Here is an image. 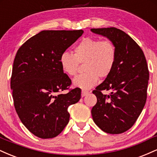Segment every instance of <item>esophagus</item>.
I'll list each match as a JSON object with an SVG mask.
<instances>
[{"mask_svg":"<svg viewBox=\"0 0 157 157\" xmlns=\"http://www.w3.org/2000/svg\"><path fill=\"white\" fill-rule=\"evenodd\" d=\"M89 94V91H82V94H81V96L82 97H84L85 96H86V95Z\"/></svg>","mask_w":157,"mask_h":157,"instance_id":"34e87169","label":"esophagus"}]
</instances>
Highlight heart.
<instances>
[{"mask_svg": "<svg viewBox=\"0 0 157 157\" xmlns=\"http://www.w3.org/2000/svg\"><path fill=\"white\" fill-rule=\"evenodd\" d=\"M63 71L68 76L77 74L79 63H84L83 75H78L72 81L75 87L89 90L96 86L99 77L105 78L111 74L116 61V48L110 40L86 37L74 48V55L64 52L60 57Z\"/></svg>", "mask_w": 157, "mask_h": 157, "instance_id": "1", "label": "heart"}]
</instances>
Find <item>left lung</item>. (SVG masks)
Masks as SVG:
<instances>
[{"label": "left lung", "mask_w": 157, "mask_h": 157, "mask_svg": "<svg viewBox=\"0 0 157 157\" xmlns=\"http://www.w3.org/2000/svg\"><path fill=\"white\" fill-rule=\"evenodd\" d=\"M91 32L111 40L116 48L113 70L93 91L97 99L91 109L93 120L104 132L122 134L134 125L146 102L149 80L146 59L137 44L119 29H91ZM102 90L111 93L105 95Z\"/></svg>", "instance_id": "left-lung-1"}]
</instances>
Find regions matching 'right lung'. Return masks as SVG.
Listing matches in <instances>:
<instances>
[{"mask_svg": "<svg viewBox=\"0 0 157 157\" xmlns=\"http://www.w3.org/2000/svg\"><path fill=\"white\" fill-rule=\"evenodd\" d=\"M82 30H46L25 42L16 54L11 77L14 105L22 123L39 138L50 139L68 123V109L81 97L79 88L60 93L71 83L60 57Z\"/></svg>", "mask_w": 157, "mask_h": 157, "instance_id": "obj_1", "label": "right lung"}]
</instances>
